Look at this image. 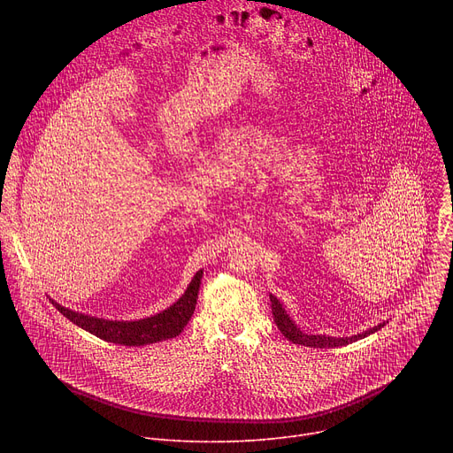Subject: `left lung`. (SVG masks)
<instances>
[{"mask_svg": "<svg viewBox=\"0 0 453 453\" xmlns=\"http://www.w3.org/2000/svg\"><path fill=\"white\" fill-rule=\"evenodd\" d=\"M271 297V303H273V317H274V322L278 325L280 332L294 344H301V346H306V348H339V346H346V344H351L355 341H360L374 332H378L380 328L385 326V322H380L378 326L374 328H369L362 334H357V335H351V337H330V335H308L304 332H301V328L296 325V320H292V317L287 313V310L283 308V304L280 303V299L276 296H269Z\"/></svg>", "mask_w": 453, "mask_h": 453, "instance_id": "left-lung-1", "label": "left lung"}]
</instances>
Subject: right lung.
Segmentation results:
<instances>
[{
  "label": "right lung",
  "mask_w": 453,
  "mask_h": 453,
  "mask_svg": "<svg viewBox=\"0 0 453 453\" xmlns=\"http://www.w3.org/2000/svg\"><path fill=\"white\" fill-rule=\"evenodd\" d=\"M201 280H203V271H199L196 276H193L184 294L172 306H168L166 310L156 315L138 319V320H111V319L93 317L88 313L70 310L53 299L50 301L64 317H68L73 325L89 332L91 335H96L107 342H114L121 346H147V344L173 339L184 330L193 311H196Z\"/></svg>",
  "instance_id": "add662e5"
}]
</instances>
